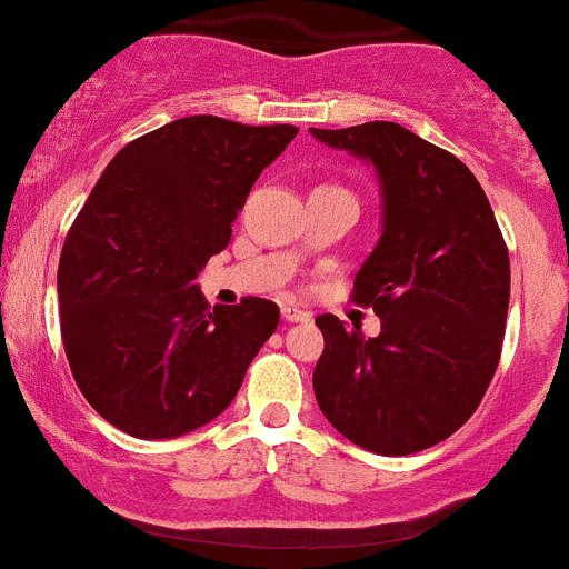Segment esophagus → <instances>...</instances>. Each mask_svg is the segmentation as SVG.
Returning a JSON list of instances; mask_svg holds the SVG:
<instances>
[{
  "label": "esophagus",
  "instance_id": "1",
  "mask_svg": "<svg viewBox=\"0 0 569 569\" xmlns=\"http://www.w3.org/2000/svg\"><path fill=\"white\" fill-rule=\"evenodd\" d=\"M309 317H311L309 311L292 307V303H284V307H282V320L284 322H309Z\"/></svg>",
  "mask_w": 569,
  "mask_h": 569
}]
</instances>
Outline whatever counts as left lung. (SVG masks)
I'll use <instances>...</instances> for the list:
<instances>
[{
  "mask_svg": "<svg viewBox=\"0 0 569 569\" xmlns=\"http://www.w3.org/2000/svg\"><path fill=\"white\" fill-rule=\"evenodd\" d=\"M311 136L375 164L382 192V236L352 287L380 336L317 317V405L358 448L418 453L472 418L497 371L510 303L502 230L472 170L401 124Z\"/></svg>",
  "mask_w": 569,
  "mask_h": 569,
  "instance_id": "8db88e82",
  "label": "left lung"
}]
</instances>
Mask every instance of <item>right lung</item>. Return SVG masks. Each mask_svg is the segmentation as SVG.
<instances>
[{
	"mask_svg": "<svg viewBox=\"0 0 569 569\" xmlns=\"http://www.w3.org/2000/svg\"><path fill=\"white\" fill-rule=\"evenodd\" d=\"M298 127L187 116L127 143L102 170L59 258L72 377L108 423L173 439L228 409L279 307H209L198 273L230 243L262 168Z\"/></svg>",
	"mask_w": 569,
	"mask_h": 569,
	"instance_id": "obj_1",
	"label": "right lung"
}]
</instances>
